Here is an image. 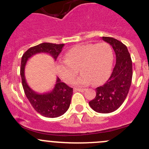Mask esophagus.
I'll list each match as a JSON object with an SVG mask.
<instances>
[{"label":"esophagus","mask_w":149,"mask_h":149,"mask_svg":"<svg viewBox=\"0 0 149 149\" xmlns=\"http://www.w3.org/2000/svg\"><path fill=\"white\" fill-rule=\"evenodd\" d=\"M74 91H81V92H84V91H86L85 88H75L73 89Z\"/></svg>","instance_id":"esophagus-1"}]
</instances>
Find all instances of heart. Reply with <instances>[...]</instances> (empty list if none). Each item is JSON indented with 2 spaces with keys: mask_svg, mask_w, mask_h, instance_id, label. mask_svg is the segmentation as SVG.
I'll use <instances>...</instances> for the list:
<instances>
[{
  "mask_svg": "<svg viewBox=\"0 0 149 149\" xmlns=\"http://www.w3.org/2000/svg\"><path fill=\"white\" fill-rule=\"evenodd\" d=\"M112 62L113 51L108 43L79 45L66 52L65 61L57 63L56 71L64 81L70 83L78 74L79 68L82 73L73 84L99 85L109 77Z\"/></svg>",
  "mask_w": 149,
  "mask_h": 149,
  "instance_id": "obj_1",
  "label": "heart"
}]
</instances>
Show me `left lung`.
<instances>
[{"label":"left lung","instance_id":"8db88e82","mask_svg":"<svg viewBox=\"0 0 149 149\" xmlns=\"http://www.w3.org/2000/svg\"><path fill=\"white\" fill-rule=\"evenodd\" d=\"M102 39L113 48L116 63L106 83L96 88L97 94L89 102V106L95 112L109 113L118 109L126 99L131 85L133 68L127 47L112 37H102Z\"/></svg>","mask_w":149,"mask_h":149}]
</instances>
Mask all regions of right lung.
<instances>
[{"label":"right lung","instance_id":"right-lung-1","mask_svg":"<svg viewBox=\"0 0 149 149\" xmlns=\"http://www.w3.org/2000/svg\"><path fill=\"white\" fill-rule=\"evenodd\" d=\"M64 45V44L41 43L30 47L22 58L20 74L25 94L36 112L46 118H58L68 109L73 95V88L61 82L59 78H57L53 89L44 94H38L33 91L26 83L24 75L25 65L31 57L38 53L49 54L56 61Z\"/></svg>","mask_w":149,"mask_h":149}]
</instances>
